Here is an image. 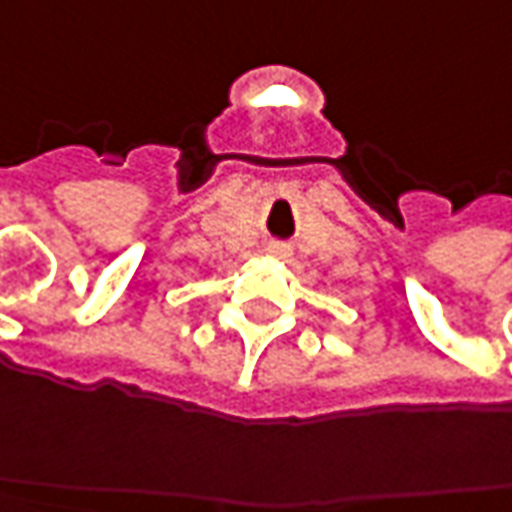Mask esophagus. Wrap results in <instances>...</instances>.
Here are the masks:
<instances>
[{
    "label": "esophagus",
    "mask_w": 512,
    "mask_h": 512,
    "mask_svg": "<svg viewBox=\"0 0 512 512\" xmlns=\"http://www.w3.org/2000/svg\"><path fill=\"white\" fill-rule=\"evenodd\" d=\"M266 255L274 257V260H286L291 252L289 246H283V243H269V246H266Z\"/></svg>",
    "instance_id": "obj_1"
}]
</instances>
